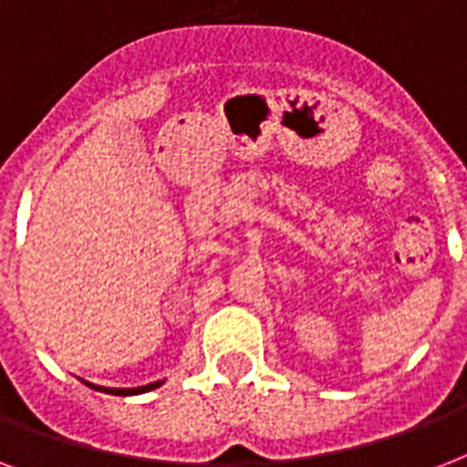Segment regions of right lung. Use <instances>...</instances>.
Returning a JSON list of instances; mask_svg holds the SVG:
<instances>
[{
	"label": "right lung",
	"instance_id": "add662e5",
	"mask_svg": "<svg viewBox=\"0 0 467 467\" xmlns=\"http://www.w3.org/2000/svg\"><path fill=\"white\" fill-rule=\"evenodd\" d=\"M84 383H87V380H84ZM161 383H164V380H157V383L140 385V388H104V385H91V383H87V385H89V388H94V390H99V392H109V395H119V398H128V395H140V392L155 390V388H160Z\"/></svg>",
	"mask_w": 467,
	"mask_h": 467
}]
</instances>
